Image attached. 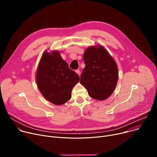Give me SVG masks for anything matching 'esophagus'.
<instances>
[{"label":"esophagus","mask_w":157,"mask_h":157,"mask_svg":"<svg viewBox=\"0 0 157 157\" xmlns=\"http://www.w3.org/2000/svg\"><path fill=\"white\" fill-rule=\"evenodd\" d=\"M76 73L79 76H80V75H81V71H80V70H76Z\"/></svg>","instance_id":"esophagus-1"}]
</instances>
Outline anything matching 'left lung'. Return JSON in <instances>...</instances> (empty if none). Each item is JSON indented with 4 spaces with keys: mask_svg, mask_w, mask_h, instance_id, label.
<instances>
[{
    "mask_svg": "<svg viewBox=\"0 0 157 157\" xmlns=\"http://www.w3.org/2000/svg\"><path fill=\"white\" fill-rule=\"evenodd\" d=\"M85 68L80 83L91 98L104 101L113 93L118 81V67L114 59L101 44L87 48L83 55Z\"/></svg>",
    "mask_w": 157,
    "mask_h": 157,
    "instance_id": "obj_1",
    "label": "left lung"
}]
</instances>
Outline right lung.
<instances>
[{
	"mask_svg": "<svg viewBox=\"0 0 157 157\" xmlns=\"http://www.w3.org/2000/svg\"><path fill=\"white\" fill-rule=\"evenodd\" d=\"M35 79L42 96L56 105L71 99L72 89L79 81L78 75L69 68L68 63L56 50H45L42 54Z\"/></svg>",
	"mask_w": 157,
	"mask_h": 157,
	"instance_id": "obj_1",
	"label": "right lung"
}]
</instances>
